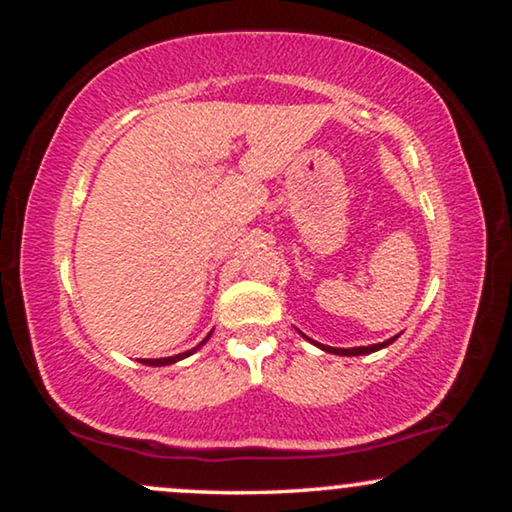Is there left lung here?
Returning a JSON list of instances; mask_svg holds the SVG:
<instances>
[{"instance_id":"8db88e82","label":"left lung","mask_w":512,"mask_h":512,"mask_svg":"<svg viewBox=\"0 0 512 512\" xmlns=\"http://www.w3.org/2000/svg\"><path fill=\"white\" fill-rule=\"evenodd\" d=\"M398 338V335H396ZM396 338H389V340H384V342H377V345H370V347H352V349H340V347H328V345H319V342H314V345H317L319 349H324V352H328V354H338V356H361V354H370V352H377V349H382V347H387V345H391V342H394ZM310 340V338H307Z\"/></svg>"}]
</instances>
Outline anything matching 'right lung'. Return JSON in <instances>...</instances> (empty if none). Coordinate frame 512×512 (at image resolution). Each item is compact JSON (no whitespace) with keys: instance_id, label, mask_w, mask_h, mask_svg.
<instances>
[{"instance_id":"add662e5","label":"right lung","mask_w":512,"mask_h":512,"mask_svg":"<svg viewBox=\"0 0 512 512\" xmlns=\"http://www.w3.org/2000/svg\"><path fill=\"white\" fill-rule=\"evenodd\" d=\"M209 335H212V333H209ZM209 335H207V338H205V340H202V342H200V345H198V347L188 349V352H184V354H174V356H167V359H139V361H142V363H144V366H170V363H177V361H181V359H186V356H191L193 352H198V349H200L202 345H205V342L209 340Z\"/></svg>"}]
</instances>
